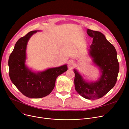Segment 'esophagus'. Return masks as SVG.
Returning a JSON list of instances; mask_svg holds the SVG:
<instances>
[{"label": "esophagus", "mask_w": 129, "mask_h": 129, "mask_svg": "<svg viewBox=\"0 0 129 129\" xmlns=\"http://www.w3.org/2000/svg\"><path fill=\"white\" fill-rule=\"evenodd\" d=\"M68 64H69V66H70V67L73 66L74 65V61L72 60H69V62H68Z\"/></svg>", "instance_id": "esophagus-1"}]
</instances>
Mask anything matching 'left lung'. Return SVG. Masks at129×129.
<instances>
[{"instance_id": "1", "label": "left lung", "mask_w": 129, "mask_h": 129, "mask_svg": "<svg viewBox=\"0 0 129 129\" xmlns=\"http://www.w3.org/2000/svg\"><path fill=\"white\" fill-rule=\"evenodd\" d=\"M87 33L93 38L88 50L92 63L98 67L100 75L96 81L88 82L74 69V84L76 91L87 99H97L103 97L116 84L119 71L116 49L106 39L102 33L87 29Z\"/></svg>"}]
</instances>
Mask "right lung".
Returning a JSON list of instances; mask_svg holds the SVG:
<instances>
[{"mask_svg": "<svg viewBox=\"0 0 129 129\" xmlns=\"http://www.w3.org/2000/svg\"><path fill=\"white\" fill-rule=\"evenodd\" d=\"M40 30L29 32L16 42L8 60L9 74L12 83L24 96L41 98L49 94L55 87L56 79L67 71L66 64L42 72L32 71L25 65L26 50L31 36Z\"/></svg>", "mask_w": 129, "mask_h": 129, "instance_id": "obj_1", "label": "right lung"}]
</instances>
